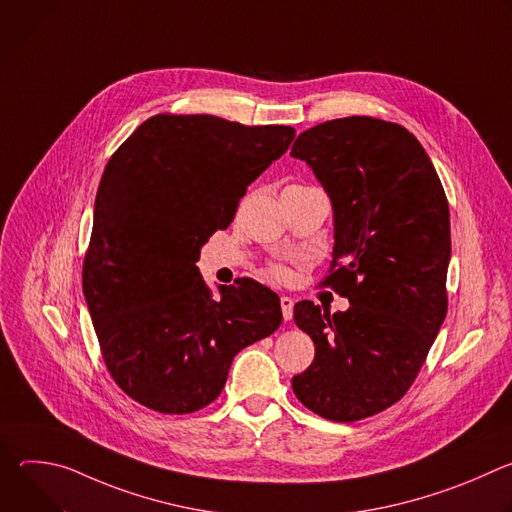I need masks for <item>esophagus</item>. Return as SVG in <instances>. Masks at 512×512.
<instances>
[{
  "label": "esophagus",
  "instance_id": "obj_1",
  "mask_svg": "<svg viewBox=\"0 0 512 512\" xmlns=\"http://www.w3.org/2000/svg\"><path fill=\"white\" fill-rule=\"evenodd\" d=\"M279 304H281V314H283V320H285V322H287V320H291V316H294V300L287 298V296H281Z\"/></svg>",
  "mask_w": 512,
  "mask_h": 512
}]
</instances>
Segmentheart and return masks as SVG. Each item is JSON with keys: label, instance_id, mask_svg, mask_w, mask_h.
<instances>
[{"label": "heart", "instance_id": "b5f03b06", "mask_svg": "<svg viewBox=\"0 0 512 512\" xmlns=\"http://www.w3.org/2000/svg\"><path fill=\"white\" fill-rule=\"evenodd\" d=\"M273 275H275V279H279V281H283V279L289 277L287 269H283V267H275V269H273Z\"/></svg>", "mask_w": 512, "mask_h": 512}]
</instances>
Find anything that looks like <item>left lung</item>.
<instances>
[{
  "label": "left lung",
  "mask_w": 512,
  "mask_h": 512,
  "mask_svg": "<svg viewBox=\"0 0 512 512\" xmlns=\"http://www.w3.org/2000/svg\"><path fill=\"white\" fill-rule=\"evenodd\" d=\"M291 158L332 202L326 283L350 302L332 316L296 304L316 356L291 387L320 417L356 421L407 393L446 320L450 208L421 143L397 123L332 119L300 133Z\"/></svg>",
  "instance_id": "1"
}]
</instances>
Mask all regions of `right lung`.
<instances>
[{
  "instance_id": "right-lung-1",
  "label": "right lung",
  "mask_w": 512,
  "mask_h": 512,
  "mask_svg": "<svg viewBox=\"0 0 512 512\" xmlns=\"http://www.w3.org/2000/svg\"><path fill=\"white\" fill-rule=\"evenodd\" d=\"M296 129L214 115H154L111 156L95 200L83 294L115 383L160 413L221 395L231 362L273 334L279 298L253 279L216 285L202 245L233 221L239 198Z\"/></svg>"
}]
</instances>
